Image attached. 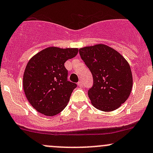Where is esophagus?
<instances>
[{
	"mask_svg": "<svg viewBox=\"0 0 153 153\" xmlns=\"http://www.w3.org/2000/svg\"><path fill=\"white\" fill-rule=\"evenodd\" d=\"M78 86H79V87H81H81H83V83H82V81H80L78 83Z\"/></svg>",
	"mask_w": 153,
	"mask_h": 153,
	"instance_id": "obj_1",
	"label": "esophagus"
}]
</instances>
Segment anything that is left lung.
I'll return each mask as SVG.
<instances>
[{"mask_svg":"<svg viewBox=\"0 0 153 153\" xmlns=\"http://www.w3.org/2000/svg\"><path fill=\"white\" fill-rule=\"evenodd\" d=\"M79 53L93 76V86L88 91L92 106L104 112L119 108L129 98L133 84L127 61L102 44L81 48Z\"/></svg>","mask_w":153,"mask_h":153,"instance_id":"8db88e82","label":"left lung"}]
</instances>
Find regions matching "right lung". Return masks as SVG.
<instances>
[{"label": "right lung", "mask_w": 153, "mask_h": 153, "mask_svg": "<svg viewBox=\"0 0 153 153\" xmlns=\"http://www.w3.org/2000/svg\"><path fill=\"white\" fill-rule=\"evenodd\" d=\"M78 52V48L50 47L40 51L28 61L23 87L29 104L38 112L54 116L67 106L77 85L67 81L64 63Z\"/></svg>", "instance_id": "1"}]
</instances>
